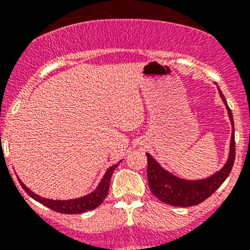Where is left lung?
Here are the masks:
<instances>
[{
    "label": "left lung",
    "mask_w": 250,
    "mask_h": 250,
    "mask_svg": "<svg viewBox=\"0 0 250 250\" xmlns=\"http://www.w3.org/2000/svg\"><path fill=\"white\" fill-rule=\"evenodd\" d=\"M220 97L225 104L226 110H228L229 117L231 121V127H232V133H231L230 141V152H229V158L224 167L213 175L208 176L201 180H186V179L178 178L173 175L165 168L160 166V163L150 155L147 156V180L150 190L156 197L163 203L170 204L175 207H191L197 206L202 203L204 200L213 195L221 184L226 180L229 174L231 173L232 166L234 162V125L232 112L226 103L225 97L219 89Z\"/></svg>",
    "instance_id": "8db88e82"
}]
</instances>
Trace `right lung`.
<instances>
[{
	"label": "right lung",
	"instance_id": "1",
	"mask_svg": "<svg viewBox=\"0 0 250 250\" xmlns=\"http://www.w3.org/2000/svg\"><path fill=\"white\" fill-rule=\"evenodd\" d=\"M117 166L118 163L117 165H113L112 167H110L109 169L106 170V173L104 174V178L102 179L99 185L97 186V188H95L93 192L88 193V195L83 196V197L74 198V200L60 201L41 197V196L36 195V193L32 192L31 190H29V188L22 184V181L20 180V179H18V180H19L21 188L26 191V193L30 197H32L35 201L43 204V206L48 207V208L62 214H81L88 210H93V209H95L97 207H99L100 204L103 203V201H104L105 197L107 196V192H109L111 176H112L113 170H115V168L117 167Z\"/></svg>",
	"mask_w": 250,
	"mask_h": 250
}]
</instances>
